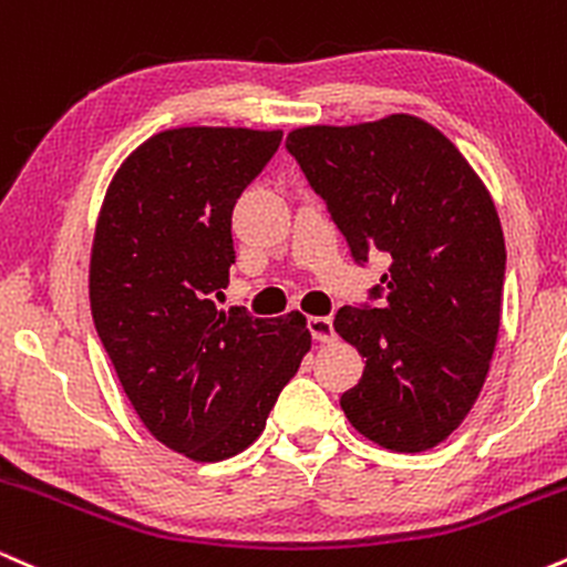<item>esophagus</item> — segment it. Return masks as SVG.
<instances>
[{"label": "esophagus", "mask_w": 567, "mask_h": 567, "mask_svg": "<svg viewBox=\"0 0 567 567\" xmlns=\"http://www.w3.org/2000/svg\"><path fill=\"white\" fill-rule=\"evenodd\" d=\"M309 333L317 343H330L336 341L333 320L330 317H309Z\"/></svg>", "instance_id": "obj_1"}]
</instances>
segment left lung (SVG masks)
Instances as JSON below:
<instances>
[{"label": "left lung", "instance_id": "left-lung-1", "mask_svg": "<svg viewBox=\"0 0 567 567\" xmlns=\"http://www.w3.org/2000/svg\"><path fill=\"white\" fill-rule=\"evenodd\" d=\"M288 152L354 261L370 250L392 258L383 303L341 306L333 320L365 357L343 413L386 451H432L464 424L496 351L506 247L491 192L451 138L413 114L296 127Z\"/></svg>", "mask_w": 567, "mask_h": 567}]
</instances>
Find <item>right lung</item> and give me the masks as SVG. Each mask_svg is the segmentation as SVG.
<instances>
[{"label": "right lung", "mask_w": 567, "mask_h": 567, "mask_svg": "<svg viewBox=\"0 0 567 567\" xmlns=\"http://www.w3.org/2000/svg\"><path fill=\"white\" fill-rule=\"evenodd\" d=\"M282 130L175 127L143 141L106 188L90 252V309L130 405L154 440L213 464L264 432L311 349L301 311L218 309L231 213Z\"/></svg>", "instance_id": "add662e5"}]
</instances>
